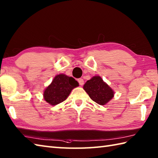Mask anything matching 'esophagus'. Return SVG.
I'll return each instance as SVG.
<instances>
[{
  "instance_id": "esophagus-1",
  "label": "esophagus",
  "mask_w": 158,
  "mask_h": 158,
  "mask_svg": "<svg viewBox=\"0 0 158 158\" xmlns=\"http://www.w3.org/2000/svg\"><path fill=\"white\" fill-rule=\"evenodd\" d=\"M78 82H79L80 85H83V84H84V81H83V79H78Z\"/></svg>"
}]
</instances>
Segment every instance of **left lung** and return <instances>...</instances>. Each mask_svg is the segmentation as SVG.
Listing matches in <instances>:
<instances>
[{
  "instance_id": "obj_1",
  "label": "left lung",
  "mask_w": 158,
  "mask_h": 158,
  "mask_svg": "<svg viewBox=\"0 0 158 158\" xmlns=\"http://www.w3.org/2000/svg\"><path fill=\"white\" fill-rule=\"evenodd\" d=\"M83 89L93 101L100 105H105L113 97L115 92L100 76H94L85 83Z\"/></svg>"
}]
</instances>
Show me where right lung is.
Here are the masks:
<instances>
[{
    "label": "right lung",
    "instance_id": "obj_1",
    "mask_svg": "<svg viewBox=\"0 0 158 158\" xmlns=\"http://www.w3.org/2000/svg\"><path fill=\"white\" fill-rule=\"evenodd\" d=\"M79 86V83L65 74L57 75L43 92V98L50 105L54 106L68 98L72 90Z\"/></svg>",
    "mask_w": 158,
    "mask_h": 158
}]
</instances>
